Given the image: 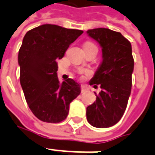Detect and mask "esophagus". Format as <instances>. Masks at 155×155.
<instances>
[{"instance_id":"1","label":"esophagus","mask_w":155,"mask_h":155,"mask_svg":"<svg viewBox=\"0 0 155 155\" xmlns=\"http://www.w3.org/2000/svg\"><path fill=\"white\" fill-rule=\"evenodd\" d=\"M88 90L87 86H85V85H81V92H86Z\"/></svg>"}]
</instances>
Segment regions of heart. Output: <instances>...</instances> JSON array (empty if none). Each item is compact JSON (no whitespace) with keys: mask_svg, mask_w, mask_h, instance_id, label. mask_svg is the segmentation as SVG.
Here are the masks:
<instances>
[{"mask_svg":"<svg viewBox=\"0 0 155 155\" xmlns=\"http://www.w3.org/2000/svg\"><path fill=\"white\" fill-rule=\"evenodd\" d=\"M89 45H94V44H93V43H92V42H85L84 46H89Z\"/></svg>","mask_w":155,"mask_h":155,"instance_id":"b5f03b06","label":"heart"}]
</instances>
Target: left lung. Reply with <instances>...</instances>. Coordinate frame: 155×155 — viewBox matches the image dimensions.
<instances>
[{
  "label": "left lung",
  "instance_id": "1",
  "mask_svg": "<svg viewBox=\"0 0 155 155\" xmlns=\"http://www.w3.org/2000/svg\"><path fill=\"white\" fill-rule=\"evenodd\" d=\"M87 34L102 48V62L89 82L101 85V91L97 101L87 107V120L94 127H111L122 117L131 92L132 47L120 33L109 29H92Z\"/></svg>",
  "mask_w": 155,
  "mask_h": 155
}]
</instances>
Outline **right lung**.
Segmentation results:
<instances>
[{"mask_svg":"<svg viewBox=\"0 0 155 155\" xmlns=\"http://www.w3.org/2000/svg\"><path fill=\"white\" fill-rule=\"evenodd\" d=\"M84 31L45 24L29 30L18 52L20 83L34 115L44 122L65 120L69 105L80 93L72 79L59 82L56 61Z\"/></svg>","mask_w":155,"mask_h":155,"instance_id":"right-lung-1","label":"right lung"}]
</instances>
